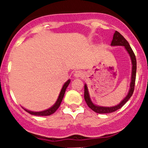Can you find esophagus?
Returning <instances> with one entry per match:
<instances>
[{"mask_svg": "<svg viewBox=\"0 0 148 148\" xmlns=\"http://www.w3.org/2000/svg\"><path fill=\"white\" fill-rule=\"evenodd\" d=\"M82 75H83V73L81 71H76L74 73L75 77H82Z\"/></svg>", "mask_w": 148, "mask_h": 148, "instance_id": "esophagus-1", "label": "esophagus"}]
</instances>
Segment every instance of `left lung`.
I'll return each instance as SVG.
<instances>
[{
  "label": "left lung",
  "instance_id": "obj_1",
  "mask_svg": "<svg viewBox=\"0 0 148 148\" xmlns=\"http://www.w3.org/2000/svg\"><path fill=\"white\" fill-rule=\"evenodd\" d=\"M111 45L112 46H123L125 47V49L128 52L129 55H130L131 58V61H132V77H131V83H130V88L129 90L128 93H127V96L123 99L122 101L119 103L118 105L112 107H103V106H99L95 105L91 101L90 96H89L88 88L87 86L85 84L84 86V99L86 102L88 106L92 109L94 112L97 113H99V114H106V113H110L113 112L114 111L119 110V108L123 106L126 102L128 101L129 99L132 97L133 92L134 90V84H135V80H136V60L135 55H134V52H133L132 48H131L130 45H129L128 42L125 39L124 37L121 35L120 33H119L117 31H115L114 32V36H113V38L112 42H111Z\"/></svg>",
  "mask_w": 148,
  "mask_h": 148
}]
</instances>
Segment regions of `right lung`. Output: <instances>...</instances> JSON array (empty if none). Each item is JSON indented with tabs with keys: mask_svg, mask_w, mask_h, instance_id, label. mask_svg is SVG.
Segmentation results:
<instances>
[{
	"mask_svg": "<svg viewBox=\"0 0 148 148\" xmlns=\"http://www.w3.org/2000/svg\"><path fill=\"white\" fill-rule=\"evenodd\" d=\"M70 79H69L68 81L66 82L64 84L62 88L61 91H60V95L58 97V99L57 100V101L56 102V103L52 107H51L50 108L47 109L46 110H44V111H41V112H33V111H30L29 110H27V109H24L26 112H29L31 114H33V115H37V116H49L51 115V114H53V113L56 112V110H58V108L60 107V104H61V102L62 101V99L64 97V95L65 93V91L67 87L70 83Z\"/></svg>",
	"mask_w": 148,
	"mask_h": 148,
	"instance_id": "right-lung-1",
	"label": "right lung"
}]
</instances>
